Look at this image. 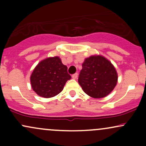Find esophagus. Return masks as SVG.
<instances>
[{"mask_svg":"<svg viewBox=\"0 0 146 146\" xmlns=\"http://www.w3.org/2000/svg\"><path fill=\"white\" fill-rule=\"evenodd\" d=\"M78 73H75V74H73V75H72V78L74 79V80H76V79L78 78Z\"/></svg>","mask_w":146,"mask_h":146,"instance_id":"obj_1","label":"esophagus"}]
</instances>
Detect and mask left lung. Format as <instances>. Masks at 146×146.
Masks as SVG:
<instances>
[{
    "label": "left lung",
    "instance_id": "1",
    "mask_svg": "<svg viewBox=\"0 0 146 146\" xmlns=\"http://www.w3.org/2000/svg\"><path fill=\"white\" fill-rule=\"evenodd\" d=\"M118 76L108 60L102 56H91L85 59L78 82L84 92L93 98H103L116 86Z\"/></svg>",
    "mask_w": 146,
    "mask_h": 146
}]
</instances>
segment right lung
<instances>
[{
  "label": "right lung",
  "mask_w": 146,
  "mask_h": 146,
  "mask_svg": "<svg viewBox=\"0 0 146 146\" xmlns=\"http://www.w3.org/2000/svg\"><path fill=\"white\" fill-rule=\"evenodd\" d=\"M71 78L67 66L62 63L59 57L55 56L40 62L31 73L30 81L37 95L50 98L59 94Z\"/></svg>",
  "instance_id": "add662e5"
}]
</instances>
